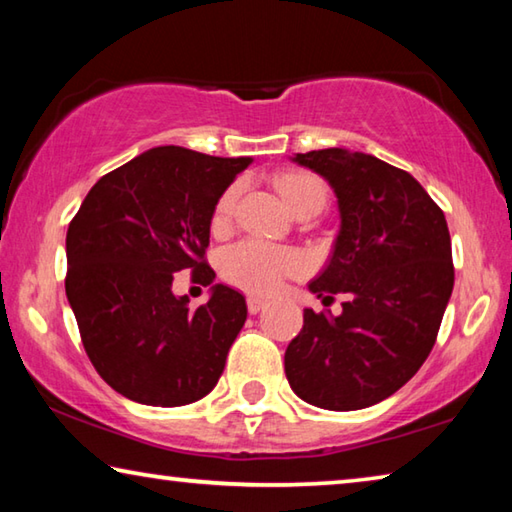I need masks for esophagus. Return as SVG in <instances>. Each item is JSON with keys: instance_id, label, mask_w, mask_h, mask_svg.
Returning <instances> with one entry per match:
<instances>
[{"instance_id": "obj_1", "label": "esophagus", "mask_w": 512, "mask_h": 512, "mask_svg": "<svg viewBox=\"0 0 512 512\" xmlns=\"http://www.w3.org/2000/svg\"><path fill=\"white\" fill-rule=\"evenodd\" d=\"M248 311H250V314H259V311H262L266 305H268V302L264 300V298H257V296H248Z\"/></svg>"}]
</instances>
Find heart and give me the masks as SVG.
<instances>
[{
	"instance_id": "obj_1",
	"label": "heart",
	"mask_w": 512,
	"mask_h": 512,
	"mask_svg": "<svg viewBox=\"0 0 512 512\" xmlns=\"http://www.w3.org/2000/svg\"><path fill=\"white\" fill-rule=\"evenodd\" d=\"M277 189L293 212L302 205H325L327 189L323 180L311 173L289 171L277 178ZM239 185H232L223 192L214 207V228H225L235 212ZM307 268V259L298 248L275 246L259 239H244L230 246L221 257V273L235 287L250 293H273L291 275H298Z\"/></svg>"
}]
</instances>
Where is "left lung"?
Listing matches in <instances>:
<instances>
[{"instance_id": "left-lung-1", "label": "left lung", "mask_w": 512, "mask_h": 512, "mask_svg": "<svg viewBox=\"0 0 512 512\" xmlns=\"http://www.w3.org/2000/svg\"><path fill=\"white\" fill-rule=\"evenodd\" d=\"M293 160L332 185L341 212L332 257L309 291L350 300L341 316L305 309L284 372L300 400L366 409L400 391L436 343L454 289L445 214L411 173L375 155L323 149Z\"/></svg>"}]
</instances>
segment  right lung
I'll return each instance as SVG.
<instances>
[{
    "mask_svg": "<svg viewBox=\"0 0 512 512\" xmlns=\"http://www.w3.org/2000/svg\"><path fill=\"white\" fill-rule=\"evenodd\" d=\"M250 158L158 146L103 176L67 228L65 293L101 379L128 400L183 406L212 391L246 323L239 291L205 305L173 296V273L214 280L205 250L221 194Z\"/></svg>",
    "mask_w": 512,
    "mask_h": 512,
    "instance_id": "obj_1",
    "label": "right lung"
}]
</instances>
